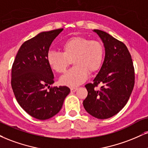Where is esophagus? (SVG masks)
<instances>
[{
  "mask_svg": "<svg viewBox=\"0 0 148 148\" xmlns=\"http://www.w3.org/2000/svg\"><path fill=\"white\" fill-rule=\"evenodd\" d=\"M77 90H78L77 88H72L70 89L71 92H75Z\"/></svg>",
  "mask_w": 148,
  "mask_h": 148,
  "instance_id": "esophagus-1",
  "label": "esophagus"
}]
</instances>
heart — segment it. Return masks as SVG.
I'll return each instance as SVG.
<instances>
[{"label":"heart","mask_w":148,"mask_h":148,"mask_svg":"<svg viewBox=\"0 0 148 148\" xmlns=\"http://www.w3.org/2000/svg\"><path fill=\"white\" fill-rule=\"evenodd\" d=\"M63 52L54 50L48 51L47 61L53 70L58 73L65 71L73 59L72 67L60 77L61 84L76 87L88 79L89 72L99 70L104 58V48L98 40H90L84 36H74L67 39L62 45Z\"/></svg>","instance_id":"heart-1"}]
</instances>
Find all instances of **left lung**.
Returning <instances> with one entry per match:
<instances>
[{
    "instance_id": "obj_1",
    "label": "left lung",
    "mask_w": 148,
    "mask_h": 148,
    "mask_svg": "<svg viewBox=\"0 0 148 148\" xmlns=\"http://www.w3.org/2000/svg\"><path fill=\"white\" fill-rule=\"evenodd\" d=\"M105 47V58L93 83L85 85L88 97L83 107L92 116L106 119L121 110L129 100L134 85V69L131 55L123 42L99 29H94ZM99 84L100 90L94 88Z\"/></svg>"
}]
</instances>
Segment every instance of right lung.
<instances>
[{"label":"right lung","mask_w":148,"mask_h":148,"mask_svg":"<svg viewBox=\"0 0 148 148\" xmlns=\"http://www.w3.org/2000/svg\"><path fill=\"white\" fill-rule=\"evenodd\" d=\"M63 30L42 32L27 40L12 65V88L17 102L28 114L39 120L49 119L59 112L70 92L66 86L50 88L54 77L47 61L51 42Z\"/></svg>","instance_id":"add662e5"}]
</instances>
